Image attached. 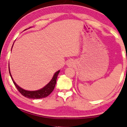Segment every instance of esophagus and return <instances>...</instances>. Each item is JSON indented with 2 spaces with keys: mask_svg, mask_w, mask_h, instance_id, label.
Masks as SVG:
<instances>
[{
  "mask_svg": "<svg viewBox=\"0 0 127 127\" xmlns=\"http://www.w3.org/2000/svg\"><path fill=\"white\" fill-rule=\"evenodd\" d=\"M68 65H71V64H72V62H71V61H69V62H68Z\"/></svg>",
  "mask_w": 127,
  "mask_h": 127,
  "instance_id": "obj_1",
  "label": "esophagus"
}]
</instances>
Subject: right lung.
Returning <instances> with one entry per match:
<instances>
[{"mask_svg": "<svg viewBox=\"0 0 127 127\" xmlns=\"http://www.w3.org/2000/svg\"><path fill=\"white\" fill-rule=\"evenodd\" d=\"M9 74L11 76V79H12L13 82H14V85L17 88L18 91L20 92V93L24 97H27L28 98H33V99H39L45 98V97L48 96L51 93H52L54 89L55 88V84L57 82V78L58 75L60 73V70L57 72L54 75L53 78L51 79V81L49 82L48 84H47L45 87L43 88L40 89V90H37V91H26L25 90H23V88H20L18 85L16 84V83L14 82L13 80V78H12L11 73H10L9 68Z\"/></svg>", "mask_w": 127, "mask_h": 127, "instance_id": "1", "label": "right lung"}]
</instances>
